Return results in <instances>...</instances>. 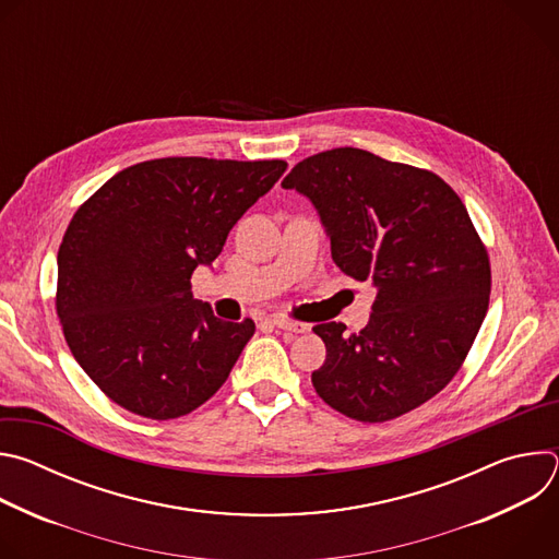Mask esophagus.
Returning a JSON list of instances; mask_svg holds the SVG:
<instances>
[{
  "mask_svg": "<svg viewBox=\"0 0 559 559\" xmlns=\"http://www.w3.org/2000/svg\"><path fill=\"white\" fill-rule=\"evenodd\" d=\"M270 323H272V325H276L278 330H283V332H292V334H302V332H307V330H309L305 323L292 321V318H285V316H272V318H270Z\"/></svg>",
  "mask_w": 559,
  "mask_h": 559,
  "instance_id": "34e87169",
  "label": "esophagus"
}]
</instances>
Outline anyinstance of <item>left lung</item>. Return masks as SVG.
Listing matches in <instances>:
<instances>
[{"label":"left lung","mask_w":559,"mask_h":559,"mask_svg":"<svg viewBox=\"0 0 559 559\" xmlns=\"http://www.w3.org/2000/svg\"><path fill=\"white\" fill-rule=\"evenodd\" d=\"M283 188L313 203L334 263L378 289L358 334L313 328L328 347L316 393L360 423L425 405L457 373L489 309V254L464 203L438 175L358 147L302 158Z\"/></svg>","instance_id":"1"}]
</instances>
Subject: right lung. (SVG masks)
<instances>
[{
    "label": "right lung",
    "instance_id": "1",
    "mask_svg": "<svg viewBox=\"0 0 559 559\" xmlns=\"http://www.w3.org/2000/svg\"><path fill=\"white\" fill-rule=\"evenodd\" d=\"M285 168L281 158H152L74 212L57 254V316L74 360L112 403L173 420L227 380L254 321H221L190 278Z\"/></svg>",
    "mask_w": 559,
    "mask_h": 559
}]
</instances>
